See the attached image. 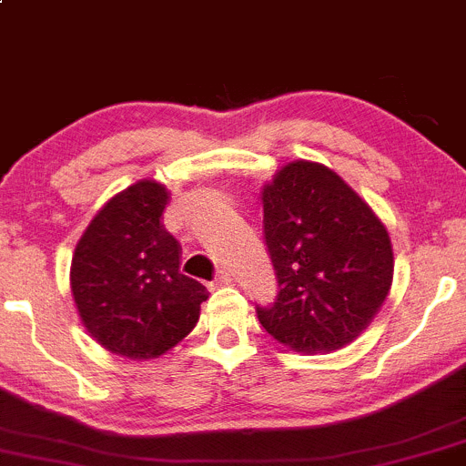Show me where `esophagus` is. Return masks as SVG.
Returning a JSON list of instances; mask_svg holds the SVG:
<instances>
[{"label": "esophagus", "mask_w": 466, "mask_h": 466, "mask_svg": "<svg viewBox=\"0 0 466 466\" xmlns=\"http://www.w3.org/2000/svg\"><path fill=\"white\" fill-rule=\"evenodd\" d=\"M231 282H233V278L228 271H219L218 278H215V287H228Z\"/></svg>", "instance_id": "esophagus-1"}]
</instances>
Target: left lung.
<instances>
[{
	"label": "left lung",
	"instance_id": "obj_1",
	"mask_svg": "<svg viewBox=\"0 0 466 466\" xmlns=\"http://www.w3.org/2000/svg\"><path fill=\"white\" fill-rule=\"evenodd\" d=\"M262 207L279 287L271 307H258L262 327L304 355L351 344L391 291L382 219L338 173L309 159L284 164L264 184Z\"/></svg>",
	"mask_w": 466,
	"mask_h": 466
}]
</instances>
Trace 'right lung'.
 <instances>
[{"label": "right lung", "mask_w": 466, "mask_h": 466, "mask_svg": "<svg viewBox=\"0 0 466 466\" xmlns=\"http://www.w3.org/2000/svg\"><path fill=\"white\" fill-rule=\"evenodd\" d=\"M171 193L139 179L113 195L79 238L71 291L97 344L128 360H155L193 331L207 287L179 271L182 247L164 228Z\"/></svg>", "instance_id": "add662e5"}]
</instances>
